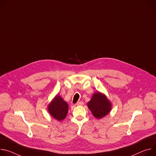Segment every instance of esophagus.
I'll use <instances>...</instances> for the list:
<instances>
[{
    "label": "esophagus",
    "mask_w": 156,
    "mask_h": 156,
    "mask_svg": "<svg viewBox=\"0 0 156 156\" xmlns=\"http://www.w3.org/2000/svg\"><path fill=\"white\" fill-rule=\"evenodd\" d=\"M83 101H78L76 104V105H77V106H82V105H83Z\"/></svg>",
    "instance_id": "esophagus-1"
}]
</instances>
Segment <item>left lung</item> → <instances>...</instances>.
Masks as SVG:
<instances>
[{"mask_svg":"<svg viewBox=\"0 0 156 156\" xmlns=\"http://www.w3.org/2000/svg\"><path fill=\"white\" fill-rule=\"evenodd\" d=\"M87 105L93 115L97 119H101L108 115L112 109L111 101L104 93L100 91L93 94Z\"/></svg>","mask_w":156,"mask_h":156,"instance_id":"obj_1","label":"left lung"}]
</instances>
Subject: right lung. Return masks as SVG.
<instances>
[{"label":"right lung","mask_w":156,"mask_h":156,"mask_svg":"<svg viewBox=\"0 0 156 156\" xmlns=\"http://www.w3.org/2000/svg\"><path fill=\"white\" fill-rule=\"evenodd\" d=\"M47 108L50 115L58 121H63L68 114V105L58 94L54 97Z\"/></svg>","instance_id":"right-lung-1"}]
</instances>
